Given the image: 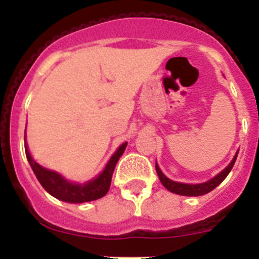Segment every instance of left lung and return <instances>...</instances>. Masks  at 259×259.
<instances>
[{"label": "left lung", "instance_id": "obj_1", "mask_svg": "<svg viewBox=\"0 0 259 259\" xmlns=\"http://www.w3.org/2000/svg\"><path fill=\"white\" fill-rule=\"evenodd\" d=\"M236 158H237V153L236 155L233 157L232 162H231V163L228 164V166L226 167L221 174H218V175L215 176V178H212L211 180H209V182L202 183V184H183V183L172 182V180H170L168 178H166V176L163 175V172L159 170L157 162H155V170H157L158 178H159V180H161V183L163 184L164 188L168 189V191L172 192V193L180 194V196H202V194L209 193V192H211L212 189L217 188V187H218V185L221 184L226 178H227L230 171L232 170L233 164H235V162H236Z\"/></svg>", "mask_w": 259, "mask_h": 259}]
</instances>
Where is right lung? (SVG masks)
Instances as JSON below:
<instances>
[{
    "label": "right lung",
    "mask_w": 259,
    "mask_h": 259,
    "mask_svg": "<svg viewBox=\"0 0 259 259\" xmlns=\"http://www.w3.org/2000/svg\"><path fill=\"white\" fill-rule=\"evenodd\" d=\"M125 146H127V143L119 146V149L114 153L113 157L110 158L109 163L106 164L102 174H100L95 180L85 183L84 185L67 182L59 174L41 167L40 164L36 163L32 159L31 154L28 152V148H27V144L24 145V149H26L27 159H28L29 164H31L32 170H33L37 180L44 187V189L48 193H50L52 196L58 198V200L65 201V202L81 203L98 200V198L104 197L105 194L109 192L114 168H115V164L119 158H120V155L124 153Z\"/></svg>",
    "instance_id": "1"
}]
</instances>
